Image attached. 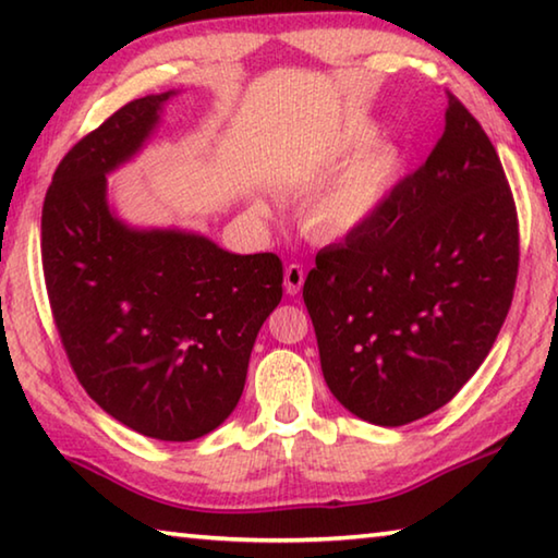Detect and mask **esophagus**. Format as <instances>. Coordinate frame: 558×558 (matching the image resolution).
Here are the masks:
<instances>
[{
  "mask_svg": "<svg viewBox=\"0 0 558 558\" xmlns=\"http://www.w3.org/2000/svg\"><path fill=\"white\" fill-rule=\"evenodd\" d=\"M302 282H305V270L298 263H290L286 268V292L288 295H298L302 290Z\"/></svg>",
  "mask_w": 558,
  "mask_h": 558,
  "instance_id": "34e87169",
  "label": "esophagus"
}]
</instances>
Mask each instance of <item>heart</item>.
Wrapping results in <instances>:
<instances>
[{"instance_id": "heart-1", "label": "heart", "mask_w": 558, "mask_h": 558, "mask_svg": "<svg viewBox=\"0 0 558 558\" xmlns=\"http://www.w3.org/2000/svg\"><path fill=\"white\" fill-rule=\"evenodd\" d=\"M374 140V130L359 125L347 130L327 149L325 167L344 162L347 157ZM354 155V154H353ZM355 156V155H354ZM401 172V155L391 145H372L349 159L337 174L307 196L302 219L307 231L319 239H342L362 229L381 209Z\"/></svg>"}]
</instances>
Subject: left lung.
Listing matches in <instances>:
<instances>
[{
    "instance_id": "1",
    "label": "left lung",
    "mask_w": 558,
    "mask_h": 558,
    "mask_svg": "<svg viewBox=\"0 0 558 558\" xmlns=\"http://www.w3.org/2000/svg\"><path fill=\"white\" fill-rule=\"evenodd\" d=\"M519 223L497 149L448 93L446 130L362 229L317 253L302 298L335 399L374 426L438 411L493 349Z\"/></svg>"
}]
</instances>
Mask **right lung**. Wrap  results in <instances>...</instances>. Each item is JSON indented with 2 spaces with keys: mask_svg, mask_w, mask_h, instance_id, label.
Segmentation results:
<instances>
[{
  "mask_svg": "<svg viewBox=\"0 0 558 558\" xmlns=\"http://www.w3.org/2000/svg\"><path fill=\"white\" fill-rule=\"evenodd\" d=\"M172 96L128 102L69 149L44 199L41 258L83 389L122 426L184 442L239 403L253 342L282 298V263L199 233L132 229L110 211L108 174L143 149Z\"/></svg>",
  "mask_w": 558,
  "mask_h": 558,
  "instance_id": "obj_1",
  "label": "right lung"
}]
</instances>
